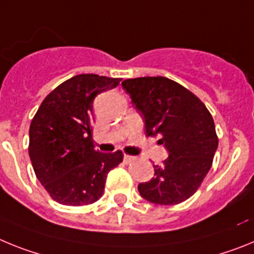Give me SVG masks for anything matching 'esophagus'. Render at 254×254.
Wrapping results in <instances>:
<instances>
[{
  "label": "esophagus",
  "instance_id": "obj_1",
  "mask_svg": "<svg viewBox=\"0 0 254 254\" xmlns=\"http://www.w3.org/2000/svg\"><path fill=\"white\" fill-rule=\"evenodd\" d=\"M134 160H135V157H133V156H129V154H125L124 156L125 164H130V162H133Z\"/></svg>",
  "mask_w": 254,
  "mask_h": 254
}]
</instances>
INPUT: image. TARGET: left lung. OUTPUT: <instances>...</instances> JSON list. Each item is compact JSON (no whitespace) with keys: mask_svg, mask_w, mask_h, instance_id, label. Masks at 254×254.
<instances>
[{"mask_svg":"<svg viewBox=\"0 0 254 254\" xmlns=\"http://www.w3.org/2000/svg\"><path fill=\"white\" fill-rule=\"evenodd\" d=\"M123 88L145 121V135H160L169 157L138 185L144 199L171 206L190 198L212 166L219 145L212 115L190 90L165 76L127 79Z\"/></svg>","mask_w":254,"mask_h":254,"instance_id":"left-lung-1","label":"left lung"}]
</instances>
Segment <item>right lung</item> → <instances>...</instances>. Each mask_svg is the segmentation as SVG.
I'll return each mask as SVG.
<instances>
[{
  "label": "right lung",
  "instance_id": "add662e5",
  "mask_svg": "<svg viewBox=\"0 0 254 254\" xmlns=\"http://www.w3.org/2000/svg\"><path fill=\"white\" fill-rule=\"evenodd\" d=\"M120 81L96 74L75 75L55 88L34 115L29 157L37 179L59 203H94L103 195L110 170L123 162V152L96 151L92 138L94 98Z\"/></svg>",
  "mask_w": 254,
  "mask_h": 254
}]
</instances>
